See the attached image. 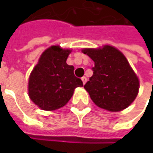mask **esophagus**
<instances>
[{"label": "esophagus", "mask_w": 153, "mask_h": 153, "mask_svg": "<svg viewBox=\"0 0 153 153\" xmlns=\"http://www.w3.org/2000/svg\"><path fill=\"white\" fill-rule=\"evenodd\" d=\"M82 83L85 84L86 82H87V78H86L85 76H82Z\"/></svg>", "instance_id": "esophagus-1"}]
</instances>
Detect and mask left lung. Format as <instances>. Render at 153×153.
Returning a JSON list of instances; mask_svg holds the SVG:
<instances>
[{"mask_svg": "<svg viewBox=\"0 0 153 153\" xmlns=\"http://www.w3.org/2000/svg\"><path fill=\"white\" fill-rule=\"evenodd\" d=\"M94 62V75L84 85L97 106L108 111H120L137 97L140 80L124 54L111 45L82 48Z\"/></svg>", "mask_w": 153, "mask_h": 153, "instance_id": "1", "label": "left lung"}]
</instances>
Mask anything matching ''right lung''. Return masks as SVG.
Here are the masks:
<instances>
[{
  "mask_svg": "<svg viewBox=\"0 0 153 153\" xmlns=\"http://www.w3.org/2000/svg\"><path fill=\"white\" fill-rule=\"evenodd\" d=\"M71 48L51 46L41 54L29 76L28 94L43 111H55L65 106L82 82L74 75V66L66 63Z\"/></svg>",
  "mask_w": 153,
  "mask_h": 153,
  "instance_id": "1",
  "label": "right lung"
}]
</instances>
